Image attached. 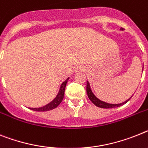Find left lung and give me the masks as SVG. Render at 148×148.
Here are the masks:
<instances>
[{
	"mask_svg": "<svg viewBox=\"0 0 148 148\" xmlns=\"http://www.w3.org/2000/svg\"><path fill=\"white\" fill-rule=\"evenodd\" d=\"M121 30H123V28H121ZM144 68V67H143ZM143 71V70H142ZM86 92H87L88 97H89V100L92 101V102L95 105H96L97 107H99V108H116V107H120L121 105H124V104H126L127 101H129L130 100V99H129L127 101H124L123 103H120V104H109V103H106L105 101H102L101 100H99V99L95 97L94 94L92 92L91 89H90V86H89V82L87 81L86 83Z\"/></svg>",
	"mask_w": 148,
	"mask_h": 148,
	"instance_id": "left-lung-1",
	"label": "left lung"
}]
</instances>
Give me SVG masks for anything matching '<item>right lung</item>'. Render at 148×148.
Instances as JSON below:
<instances>
[{
	"label": "right lung",
	"mask_w": 148,
	"mask_h": 148,
	"mask_svg": "<svg viewBox=\"0 0 148 148\" xmlns=\"http://www.w3.org/2000/svg\"><path fill=\"white\" fill-rule=\"evenodd\" d=\"M68 80V78L62 84L59 93H58L56 97L53 99V101H52L50 103H49L48 105H45V106L41 107V108H31V110H35V111H47V110H53V109L56 108V107L59 106V105L62 102V101L63 100V98H64V89H65V86H66Z\"/></svg>",
	"instance_id": "1"
}]
</instances>
